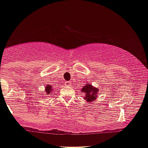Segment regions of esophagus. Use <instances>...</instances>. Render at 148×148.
<instances>
[{"instance_id": "esophagus-1", "label": "esophagus", "mask_w": 148, "mask_h": 148, "mask_svg": "<svg viewBox=\"0 0 148 148\" xmlns=\"http://www.w3.org/2000/svg\"><path fill=\"white\" fill-rule=\"evenodd\" d=\"M65 86H70L71 84V82H65Z\"/></svg>"}]
</instances>
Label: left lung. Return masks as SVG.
<instances>
[{"label":"left lung","mask_w":148,"mask_h":148,"mask_svg":"<svg viewBox=\"0 0 148 148\" xmlns=\"http://www.w3.org/2000/svg\"><path fill=\"white\" fill-rule=\"evenodd\" d=\"M98 88L92 86L90 83H86L85 86L82 88L81 92H83L85 94V97H84V99L86 100V101L91 102L95 101V100L97 97L98 92H99Z\"/></svg>","instance_id":"8db88e82"}]
</instances>
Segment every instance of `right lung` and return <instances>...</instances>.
I'll use <instances>...</instances> for the list:
<instances>
[{
  "label": "right lung",
  "instance_id": "add662e5",
  "mask_svg": "<svg viewBox=\"0 0 148 148\" xmlns=\"http://www.w3.org/2000/svg\"><path fill=\"white\" fill-rule=\"evenodd\" d=\"M53 90H54V88H53V85L47 84V85H46V86H45V90L43 92L44 94H41V95H48L49 94L52 93V92H53Z\"/></svg>",
  "mask_w": 148,
  "mask_h": 148
}]
</instances>
